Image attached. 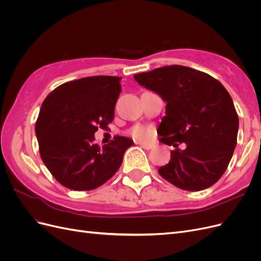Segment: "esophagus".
I'll return each mask as SVG.
<instances>
[{
  "label": "esophagus",
  "mask_w": 261,
  "mask_h": 261,
  "mask_svg": "<svg viewBox=\"0 0 261 261\" xmlns=\"http://www.w3.org/2000/svg\"><path fill=\"white\" fill-rule=\"evenodd\" d=\"M140 147H141V148H144V149H146V150H150V149H152V148H153V145H152V144H145V143H141V144H140Z\"/></svg>",
  "instance_id": "1"
}]
</instances>
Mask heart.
<instances>
[{
	"instance_id": "obj_1",
	"label": "heart",
	"mask_w": 261,
	"mask_h": 261,
	"mask_svg": "<svg viewBox=\"0 0 261 261\" xmlns=\"http://www.w3.org/2000/svg\"><path fill=\"white\" fill-rule=\"evenodd\" d=\"M132 134H133V136L135 137V138H137V139L147 140V139H149L150 137H151L152 130H151V128L145 127V126H137V127H135V128L133 129Z\"/></svg>"
}]
</instances>
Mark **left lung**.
<instances>
[{
  "label": "left lung",
  "mask_w": 261,
  "mask_h": 261,
  "mask_svg": "<svg viewBox=\"0 0 261 261\" xmlns=\"http://www.w3.org/2000/svg\"><path fill=\"white\" fill-rule=\"evenodd\" d=\"M134 78L167 103L158 133L162 144L176 149L159 174L184 191L212 186L225 172L238 140L239 116L230 93L210 75L181 65ZM181 142L184 149L178 148Z\"/></svg>",
  "instance_id": "left-lung-1"
}]
</instances>
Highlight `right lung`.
Segmentation results:
<instances>
[{
	"instance_id": "obj_1",
	"label": "right lung",
	"mask_w": 261,
	"mask_h": 261,
	"mask_svg": "<svg viewBox=\"0 0 261 261\" xmlns=\"http://www.w3.org/2000/svg\"><path fill=\"white\" fill-rule=\"evenodd\" d=\"M122 77L93 76L65 83L45 98L36 123V136L45 167L60 184L91 191L121 167L134 141L118 136L100 148L98 127L113 121Z\"/></svg>"
}]
</instances>
